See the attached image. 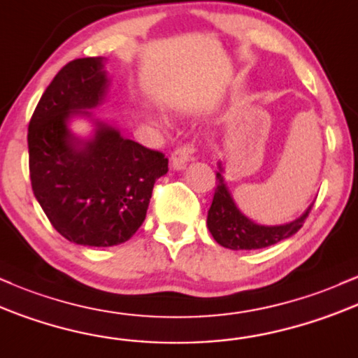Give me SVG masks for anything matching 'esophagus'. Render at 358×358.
Masks as SVG:
<instances>
[{
    "label": "esophagus",
    "mask_w": 358,
    "mask_h": 358,
    "mask_svg": "<svg viewBox=\"0 0 358 358\" xmlns=\"http://www.w3.org/2000/svg\"><path fill=\"white\" fill-rule=\"evenodd\" d=\"M194 152H196V148L192 143H184V145L174 148V152H172V155H171L172 167L182 169L192 159Z\"/></svg>",
    "instance_id": "esophagus-1"
}]
</instances>
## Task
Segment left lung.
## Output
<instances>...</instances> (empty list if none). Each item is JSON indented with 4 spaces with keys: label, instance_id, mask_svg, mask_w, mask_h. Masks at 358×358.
Segmentation results:
<instances>
[{
    "label": "left lung",
    "instance_id": "obj_1",
    "mask_svg": "<svg viewBox=\"0 0 358 358\" xmlns=\"http://www.w3.org/2000/svg\"><path fill=\"white\" fill-rule=\"evenodd\" d=\"M313 204L296 222L280 227H262L248 220L233 203L230 191L227 189L222 172H216V187L213 203L208 210V228L213 238L222 247L231 250H257L274 245L294 235L303 227Z\"/></svg>",
    "mask_w": 358,
    "mask_h": 358
}]
</instances>
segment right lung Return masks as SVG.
I'll return each mask as SVG.
<instances>
[{
  "instance_id": "1",
  "label": "right lung",
  "mask_w": 358,
  "mask_h": 358,
  "mask_svg": "<svg viewBox=\"0 0 358 358\" xmlns=\"http://www.w3.org/2000/svg\"><path fill=\"white\" fill-rule=\"evenodd\" d=\"M99 57L74 59L49 84L28 123L31 189L52 227L87 247L130 240L145 220L154 184L169 171L162 152L99 125L83 148L66 120L101 99L106 76Z\"/></svg>"
}]
</instances>
